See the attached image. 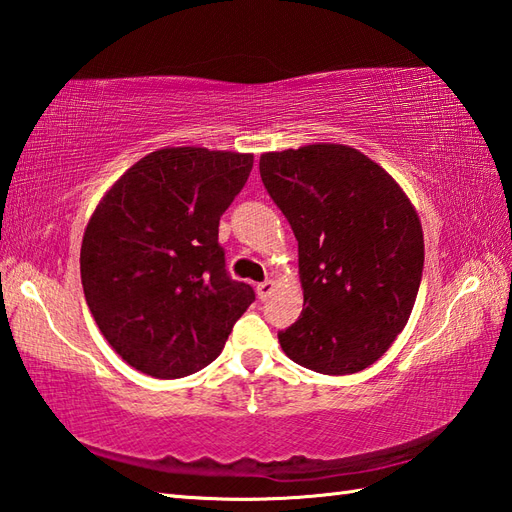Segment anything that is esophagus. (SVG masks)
I'll use <instances>...</instances> for the list:
<instances>
[{
	"label": "esophagus",
	"mask_w": 512,
	"mask_h": 512,
	"mask_svg": "<svg viewBox=\"0 0 512 512\" xmlns=\"http://www.w3.org/2000/svg\"><path fill=\"white\" fill-rule=\"evenodd\" d=\"M274 291H276V282L274 280H265V282H260V285L256 287V293H258L260 300H267Z\"/></svg>",
	"instance_id": "esophagus-1"
}]
</instances>
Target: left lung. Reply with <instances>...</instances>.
<instances>
[{
	"label": "left lung",
	"mask_w": 512,
	"mask_h": 512,
	"mask_svg": "<svg viewBox=\"0 0 512 512\" xmlns=\"http://www.w3.org/2000/svg\"><path fill=\"white\" fill-rule=\"evenodd\" d=\"M260 177L298 238L304 309L278 333L320 374L372 366L410 320L423 276V225L388 170L346 144L260 155Z\"/></svg>",
	"instance_id": "left-lung-1"
}]
</instances>
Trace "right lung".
I'll return each mask as SVG.
<instances>
[{
  "mask_svg": "<svg viewBox=\"0 0 512 512\" xmlns=\"http://www.w3.org/2000/svg\"><path fill=\"white\" fill-rule=\"evenodd\" d=\"M252 153L166 146L135 162L87 221L81 280L109 346L155 379H179L221 355L254 289L225 271L221 214Z\"/></svg>",
  "mask_w": 512,
  "mask_h": 512,
  "instance_id": "add662e5",
  "label": "right lung"
}]
</instances>
